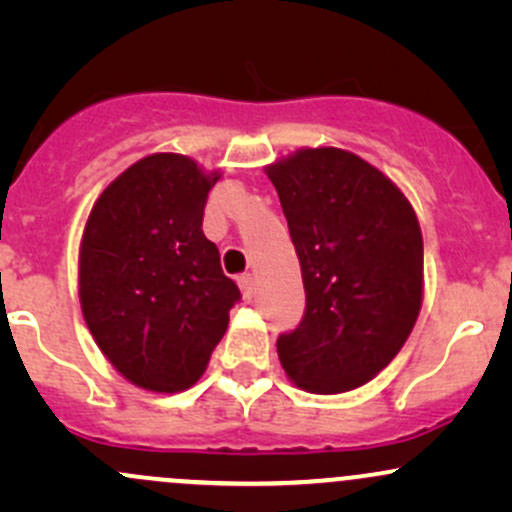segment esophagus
Listing matches in <instances>:
<instances>
[{"mask_svg":"<svg viewBox=\"0 0 512 512\" xmlns=\"http://www.w3.org/2000/svg\"><path fill=\"white\" fill-rule=\"evenodd\" d=\"M240 291H243V298L245 301H252L255 298V276H252L250 272L240 276Z\"/></svg>","mask_w":512,"mask_h":512,"instance_id":"1","label":"esophagus"}]
</instances>
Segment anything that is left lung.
I'll return each instance as SVG.
<instances>
[{
  "mask_svg": "<svg viewBox=\"0 0 512 512\" xmlns=\"http://www.w3.org/2000/svg\"><path fill=\"white\" fill-rule=\"evenodd\" d=\"M301 260L305 313L276 351L315 395L368 383L421 310L424 240L409 199L351 151L301 149L267 166Z\"/></svg>",
  "mask_w": 512,
  "mask_h": 512,
  "instance_id": "obj_1",
  "label": "left lung"
}]
</instances>
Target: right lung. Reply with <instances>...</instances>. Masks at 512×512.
Instances as JSON below:
<instances>
[{
	"mask_svg": "<svg viewBox=\"0 0 512 512\" xmlns=\"http://www.w3.org/2000/svg\"><path fill=\"white\" fill-rule=\"evenodd\" d=\"M219 178L187 156H146L110 182L88 214L81 313L108 361L144 390L195 385L240 301L202 231Z\"/></svg>",
	"mask_w": 512,
	"mask_h": 512,
	"instance_id": "1",
	"label": "right lung"
}]
</instances>
